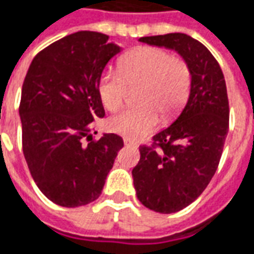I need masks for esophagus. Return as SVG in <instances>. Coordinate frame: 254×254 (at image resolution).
Masks as SVG:
<instances>
[{
  "instance_id": "obj_1",
  "label": "esophagus",
  "mask_w": 254,
  "mask_h": 254,
  "mask_svg": "<svg viewBox=\"0 0 254 254\" xmlns=\"http://www.w3.org/2000/svg\"><path fill=\"white\" fill-rule=\"evenodd\" d=\"M124 145H127V146H131V148H137V146H138L137 142H134V141H130L128 138H124Z\"/></svg>"
}]
</instances>
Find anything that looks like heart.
<instances>
[{
	"instance_id": "heart-1",
	"label": "heart",
	"mask_w": 254,
	"mask_h": 254,
	"mask_svg": "<svg viewBox=\"0 0 254 254\" xmlns=\"http://www.w3.org/2000/svg\"><path fill=\"white\" fill-rule=\"evenodd\" d=\"M138 106L109 120V128L131 139H142L156 130L160 115L177 117L188 102L192 71L187 61L157 47H141L119 61V71L108 70L99 78L98 92L109 112H116L128 98V87H139Z\"/></svg>"
}]
</instances>
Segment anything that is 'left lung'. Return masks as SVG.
<instances>
[{
	"instance_id": "obj_1",
	"label": "left lung",
	"mask_w": 254,
	"mask_h": 254,
	"mask_svg": "<svg viewBox=\"0 0 254 254\" xmlns=\"http://www.w3.org/2000/svg\"><path fill=\"white\" fill-rule=\"evenodd\" d=\"M142 43L176 50L190 64L192 87L177 120L139 146L132 169L139 202L170 214L183 210L209 185L223 155L230 128V105L224 74L203 44L183 33L139 38Z\"/></svg>"
}]
</instances>
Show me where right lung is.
Instances as JSON below:
<instances>
[{
    "mask_svg": "<svg viewBox=\"0 0 254 254\" xmlns=\"http://www.w3.org/2000/svg\"><path fill=\"white\" fill-rule=\"evenodd\" d=\"M108 40L98 31L64 37L37 54L24 77L19 105L24 159L37 187L59 206L98 199L124 145L116 134L98 139L91 134L105 116L99 78L120 52Z\"/></svg>",
    "mask_w": 254,
    "mask_h": 254,
    "instance_id": "add662e5",
    "label": "right lung"
}]
</instances>
